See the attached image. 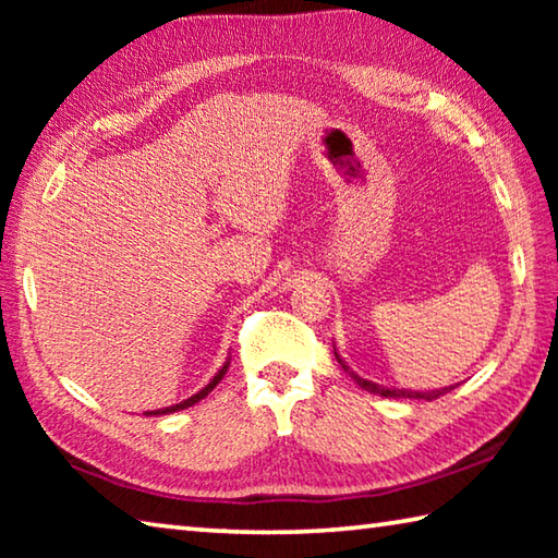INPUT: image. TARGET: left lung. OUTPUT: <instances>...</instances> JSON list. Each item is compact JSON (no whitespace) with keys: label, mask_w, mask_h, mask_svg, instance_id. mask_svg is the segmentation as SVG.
<instances>
[{"label":"left lung","mask_w":558,"mask_h":558,"mask_svg":"<svg viewBox=\"0 0 558 558\" xmlns=\"http://www.w3.org/2000/svg\"><path fill=\"white\" fill-rule=\"evenodd\" d=\"M337 354V352H335ZM339 359V356H337ZM339 364L344 366V362L342 359H339ZM347 369V366H344ZM354 381L362 386V389H366V391H372V393H379V396H386V399H396V396H403V399H426V401H433V399H438V396H442V393H448L450 389H440V391H403V389H386V386H379V384H374V381H366V379H362V376H354Z\"/></svg>","instance_id":"1"}]
</instances>
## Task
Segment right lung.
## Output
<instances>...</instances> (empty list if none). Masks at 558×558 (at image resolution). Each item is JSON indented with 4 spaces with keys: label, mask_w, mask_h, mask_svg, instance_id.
Returning a JSON list of instances; mask_svg holds the SVG:
<instances>
[{
    "label": "right lung",
    "mask_w": 558,
    "mask_h": 558,
    "mask_svg": "<svg viewBox=\"0 0 558 558\" xmlns=\"http://www.w3.org/2000/svg\"><path fill=\"white\" fill-rule=\"evenodd\" d=\"M226 369H229V362H226L221 369H219V374L214 376V379L204 386V389L199 391V393H194L192 399H186V401H182V403H177V405H167V409H159V411H147L149 415H165V413H172V411H182V409H189V405H194V403H199L204 396H209V391H214V386L219 384L221 379H223V374H226Z\"/></svg>",
    "instance_id": "obj_1"
}]
</instances>
